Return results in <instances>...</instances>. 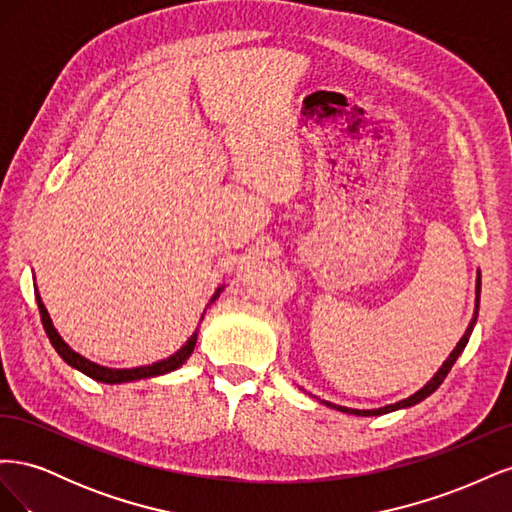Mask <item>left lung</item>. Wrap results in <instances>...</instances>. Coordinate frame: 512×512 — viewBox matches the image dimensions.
<instances>
[{
	"mask_svg": "<svg viewBox=\"0 0 512 512\" xmlns=\"http://www.w3.org/2000/svg\"><path fill=\"white\" fill-rule=\"evenodd\" d=\"M478 305H480V271L476 273V301H474V316H472V320H470V324H468V329H466V333H463V337L459 339L457 342V346H455V350L448 354V359L442 363V367L436 371V374H433V378L423 386V389H418L414 395H410V397H406V399H401V401H397V404H389V406H384V408H371V410H356V408H346V406H337V404H331V401H324L322 399V404H327L329 408H333V410H339V412H346V414H354V416H380V414H389V412H395V410H401V408H410V406H416V404H421L423 399H427L433 391L438 389V386L444 382V378L448 376V371H451V367L455 365V361L459 359V354L463 352V348H466V344H468V339H470V335H472V329H474V324H476V316H478Z\"/></svg>",
	"mask_w": 512,
	"mask_h": 512,
	"instance_id": "1",
	"label": "left lung"
}]
</instances>
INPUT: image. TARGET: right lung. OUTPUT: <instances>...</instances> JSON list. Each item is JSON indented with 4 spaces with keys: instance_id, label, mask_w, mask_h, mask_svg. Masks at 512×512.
<instances>
[{
    "instance_id": "1",
    "label": "right lung",
    "mask_w": 512,
    "mask_h": 512,
    "mask_svg": "<svg viewBox=\"0 0 512 512\" xmlns=\"http://www.w3.org/2000/svg\"><path fill=\"white\" fill-rule=\"evenodd\" d=\"M36 290V301H38V309H40V318H42V324H44V331L46 335H49L53 348L57 350V354L64 359L70 367L83 371L85 376H89L91 380H98V382H104V384H121V382H134V380H145V378H156V376H164L168 374V371H175L179 369L185 361L190 359L192 352H194V346H196V339H198V329L190 335L188 342H185L175 354H170L168 359H162L158 363H151V365H141V367H130V369H115V367H104V365H98L94 361L85 359L83 354H79L76 350H72L64 339H61V335L57 333V329L53 327V320L49 316V312H46V307L40 299V292L38 288L34 286ZM224 290V286H220L218 290L213 292V297L209 301V305L220 297V292ZM207 305V307H209ZM205 307V312H207ZM205 316V314H203ZM203 316H200V320H203Z\"/></svg>"
}]
</instances>
